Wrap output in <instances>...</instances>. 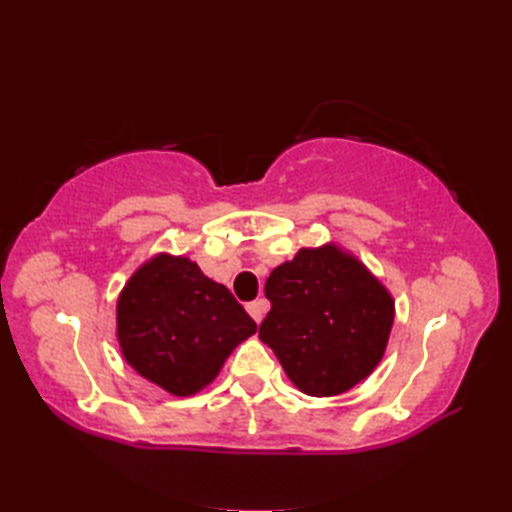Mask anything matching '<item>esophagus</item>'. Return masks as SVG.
<instances>
[{"mask_svg": "<svg viewBox=\"0 0 512 512\" xmlns=\"http://www.w3.org/2000/svg\"><path fill=\"white\" fill-rule=\"evenodd\" d=\"M246 310H248L250 317L255 319V323H262L264 314H266V310H268V301H266V299H255V301H250L248 306H246Z\"/></svg>", "mask_w": 512, "mask_h": 512, "instance_id": "esophagus-1", "label": "esophagus"}]
</instances>
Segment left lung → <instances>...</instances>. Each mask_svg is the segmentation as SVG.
Instances as JSON below:
<instances>
[{"instance_id":"obj_1","label":"left lung","mask_w":512,"mask_h":512,"mask_svg":"<svg viewBox=\"0 0 512 512\" xmlns=\"http://www.w3.org/2000/svg\"><path fill=\"white\" fill-rule=\"evenodd\" d=\"M270 312L259 339L308 396H336L374 372L394 325V297L361 259L328 242L266 279Z\"/></svg>"}]
</instances>
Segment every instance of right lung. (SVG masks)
Returning a JSON list of instances; mask_svg holds the SVG:
<instances>
[{
    "label": "right lung",
    "mask_w": 512,
    "mask_h": 512,
    "mask_svg": "<svg viewBox=\"0 0 512 512\" xmlns=\"http://www.w3.org/2000/svg\"><path fill=\"white\" fill-rule=\"evenodd\" d=\"M257 323L231 290L184 255L158 253L129 277L116 301V336L125 361L173 396L211 385Z\"/></svg>",
    "instance_id": "right-lung-1"
}]
</instances>
